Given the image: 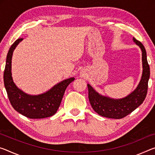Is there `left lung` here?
Here are the masks:
<instances>
[{"mask_svg": "<svg viewBox=\"0 0 155 155\" xmlns=\"http://www.w3.org/2000/svg\"><path fill=\"white\" fill-rule=\"evenodd\" d=\"M133 41L142 51L143 73L141 81L133 92L127 97L114 99L99 94L90 84H87L88 98L93 110L102 117L110 119H122L137 108L146 99L150 78V67L147 61L146 51L140 41L133 38Z\"/></svg>", "mask_w": 155, "mask_h": 155, "instance_id": "8db88e82", "label": "left lung"}]
</instances>
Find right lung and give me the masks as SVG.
<instances>
[{
	"label": "right lung",
	"mask_w": 155,
	"mask_h": 155,
	"mask_svg": "<svg viewBox=\"0 0 155 155\" xmlns=\"http://www.w3.org/2000/svg\"><path fill=\"white\" fill-rule=\"evenodd\" d=\"M22 40L23 38L17 39L12 45L7 55L3 78L9 101L16 111L29 119H43L53 116L60 106L66 88L74 78L63 81L41 94L29 95L23 92L15 85L12 77V54Z\"/></svg>",
	"instance_id": "obj_1"
}]
</instances>
